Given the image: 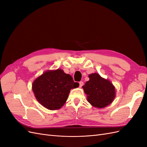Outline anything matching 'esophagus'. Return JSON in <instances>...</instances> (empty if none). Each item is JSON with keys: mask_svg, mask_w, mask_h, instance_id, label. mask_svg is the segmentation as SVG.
<instances>
[{"mask_svg": "<svg viewBox=\"0 0 147 147\" xmlns=\"http://www.w3.org/2000/svg\"><path fill=\"white\" fill-rule=\"evenodd\" d=\"M83 85V82H79V86L81 88Z\"/></svg>", "mask_w": 147, "mask_h": 147, "instance_id": "obj_1", "label": "esophagus"}]
</instances>
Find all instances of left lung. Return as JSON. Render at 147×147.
Returning a JSON list of instances; mask_svg holds the SVG:
<instances>
[{
  "label": "left lung",
  "mask_w": 147,
  "mask_h": 147,
  "mask_svg": "<svg viewBox=\"0 0 147 147\" xmlns=\"http://www.w3.org/2000/svg\"><path fill=\"white\" fill-rule=\"evenodd\" d=\"M88 77L90 80L82 86L88 101L99 109L112 103L115 97V88L113 84L97 73L91 74Z\"/></svg>",
  "instance_id": "8db88e82"
}]
</instances>
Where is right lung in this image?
I'll return each mask as SVG.
<instances>
[{
	"instance_id": "add662e5",
	"label": "right lung",
	"mask_w": 147,
	"mask_h": 147,
	"mask_svg": "<svg viewBox=\"0 0 147 147\" xmlns=\"http://www.w3.org/2000/svg\"><path fill=\"white\" fill-rule=\"evenodd\" d=\"M79 86L69 74L61 69L48 70L35 80L32 91L35 98L44 107L59 109L67 99L71 89Z\"/></svg>"
}]
</instances>
